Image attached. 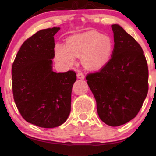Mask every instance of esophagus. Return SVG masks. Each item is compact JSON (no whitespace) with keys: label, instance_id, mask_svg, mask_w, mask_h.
Listing matches in <instances>:
<instances>
[{"label":"esophagus","instance_id":"obj_1","mask_svg":"<svg viewBox=\"0 0 156 156\" xmlns=\"http://www.w3.org/2000/svg\"><path fill=\"white\" fill-rule=\"evenodd\" d=\"M77 78L79 79H84V75L83 73L79 72L77 73Z\"/></svg>","mask_w":156,"mask_h":156}]
</instances>
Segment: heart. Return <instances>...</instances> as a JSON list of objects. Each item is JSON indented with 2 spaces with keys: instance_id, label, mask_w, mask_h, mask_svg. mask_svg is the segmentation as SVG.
Returning a JSON list of instances; mask_svg holds the SVG:
<instances>
[{
  "instance_id": "1",
  "label": "heart",
  "mask_w": 156,
  "mask_h": 156,
  "mask_svg": "<svg viewBox=\"0 0 156 156\" xmlns=\"http://www.w3.org/2000/svg\"><path fill=\"white\" fill-rule=\"evenodd\" d=\"M112 51V40L95 31L73 36L67 41V44H57L55 48L60 62L72 65L76 56H83L84 65L92 70L104 67L109 62Z\"/></svg>"
}]
</instances>
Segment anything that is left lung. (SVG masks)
<instances>
[{"mask_svg":"<svg viewBox=\"0 0 156 156\" xmlns=\"http://www.w3.org/2000/svg\"><path fill=\"white\" fill-rule=\"evenodd\" d=\"M112 28L115 43L112 58L86 79L100 118L108 125L118 126L135 118L140 110L149 89V70L138 42L120 25Z\"/></svg>","mask_w":156,"mask_h":156,"instance_id":"1","label":"left lung"}]
</instances>
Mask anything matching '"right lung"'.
Wrapping results in <instances>:
<instances>
[{"label": "right lung", "mask_w": 156, "mask_h": 156, "mask_svg": "<svg viewBox=\"0 0 156 156\" xmlns=\"http://www.w3.org/2000/svg\"><path fill=\"white\" fill-rule=\"evenodd\" d=\"M60 27L42 30L21 45L12 65V92L15 104L27 122L54 128L67 120L71 112L74 71H52L54 36Z\"/></svg>", "instance_id": "1"}]
</instances>
